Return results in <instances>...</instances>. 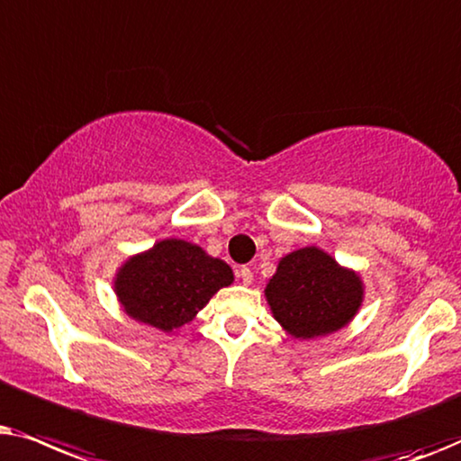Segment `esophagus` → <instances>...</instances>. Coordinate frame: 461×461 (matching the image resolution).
<instances>
[{"instance_id": "esophagus-1", "label": "esophagus", "mask_w": 461, "mask_h": 461, "mask_svg": "<svg viewBox=\"0 0 461 461\" xmlns=\"http://www.w3.org/2000/svg\"><path fill=\"white\" fill-rule=\"evenodd\" d=\"M238 276H240L244 285H250V282H253V272H250V267H247V266H242L240 269H238Z\"/></svg>"}]
</instances>
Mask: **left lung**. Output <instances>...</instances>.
Segmentation results:
<instances>
[{
    "label": "left lung",
    "instance_id": "8db88e82",
    "mask_svg": "<svg viewBox=\"0 0 461 461\" xmlns=\"http://www.w3.org/2000/svg\"><path fill=\"white\" fill-rule=\"evenodd\" d=\"M266 297L288 333L310 339L341 329L363 302V286L358 276L341 269L333 257L308 247L278 263Z\"/></svg>",
    "mask_w": 461,
    "mask_h": 461
}]
</instances>
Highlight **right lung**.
<instances>
[{
	"instance_id": "right-lung-1",
	"label": "right lung",
	"mask_w": 461,
	"mask_h": 461,
	"mask_svg": "<svg viewBox=\"0 0 461 461\" xmlns=\"http://www.w3.org/2000/svg\"><path fill=\"white\" fill-rule=\"evenodd\" d=\"M234 276L227 263L195 244L162 240L120 269L115 291L128 314L162 330L192 321Z\"/></svg>"
}]
</instances>
